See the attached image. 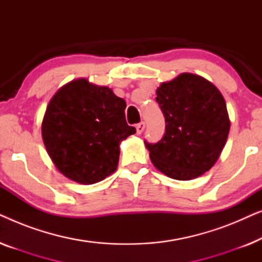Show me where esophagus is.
Returning <instances> with one entry per match:
<instances>
[{"instance_id": "1", "label": "esophagus", "mask_w": 262, "mask_h": 262, "mask_svg": "<svg viewBox=\"0 0 262 262\" xmlns=\"http://www.w3.org/2000/svg\"><path fill=\"white\" fill-rule=\"evenodd\" d=\"M144 127H145V123H144V121H141V123L137 124V126H136V130H137V134L141 135L142 132H143V130H144Z\"/></svg>"}]
</instances>
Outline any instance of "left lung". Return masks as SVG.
<instances>
[{
  "label": "left lung",
  "mask_w": 262,
  "mask_h": 262,
  "mask_svg": "<svg viewBox=\"0 0 262 262\" xmlns=\"http://www.w3.org/2000/svg\"><path fill=\"white\" fill-rule=\"evenodd\" d=\"M166 119L160 142H144L154 166L175 180H192L210 170L227 143L230 119L218 88L206 78L182 73L156 91Z\"/></svg>",
  "instance_id": "1"
}]
</instances>
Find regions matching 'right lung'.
Instances as JSON below:
<instances>
[{"label":"right lung","mask_w":262,"mask_h":262,"mask_svg":"<svg viewBox=\"0 0 262 262\" xmlns=\"http://www.w3.org/2000/svg\"><path fill=\"white\" fill-rule=\"evenodd\" d=\"M126 102L108 87L77 78L56 92L46 107L41 136L57 169L92 185L114 173L120 143L136 128L125 119Z\"/></svg>","instance_id":"1"}]
</instances>
